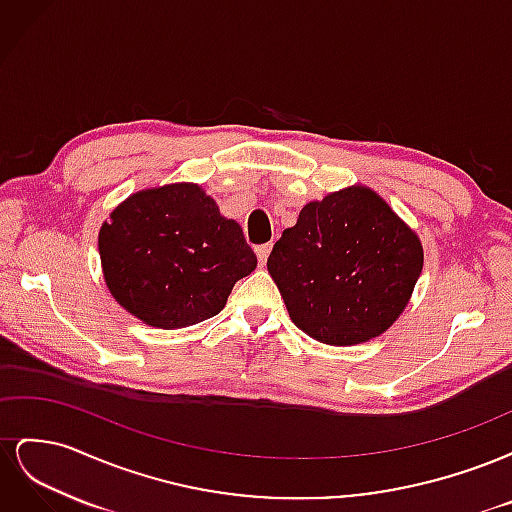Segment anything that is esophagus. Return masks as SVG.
<instances>
[{
    "label": "esophagus",
    "instance_id": "1",
    "mask_svg": "<svg viewBox=\"0 0 512 512\" xmlns=\"http://www.w3.org/2000/svg\"><path fill=\"white\" fill-rule=\"evenodd\" d=\"M269 254H271V243H265V245H258V247H256V256H258L260 265H265Z\"/></svg>",
    "mask_w": 512,
    "mask_h": 512
}]
</instances>
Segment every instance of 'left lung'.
Here are the masks:
<instances>
[{
  "mask_svg": "<svg viewBox=\"0 0 512 512\" xmlns=\"http://www.w3.org/2000/svg\"><path fill=\"white\" fill-rule=\"evenodd\" d=\"M423 258L416 232L378 192L356 183L307 203L273 245L267 269L303 333L352 346L401 316Z\"/></svg>",
  "mask_w": 512,
  "mask_h": 512,
  "instance_id": "1",
  "label": "left lung"
}]
</instances>
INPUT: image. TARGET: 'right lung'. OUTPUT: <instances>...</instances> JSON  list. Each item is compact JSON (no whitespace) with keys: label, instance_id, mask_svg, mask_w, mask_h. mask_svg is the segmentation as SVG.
<instances>
[{"label":"right lung","instance_id":"obj_1","mask_svg":"<svg viewBox=\"0 0 512 512\" xmlns=\"http://www.w3.org/2000/svg\"><path fill=\"white\" fill-rule=\"evenodd\" d=\"M113 299L149 327L183 329L222 312L258 260L235 220L198 183L134 192L100 226Z\"/></svg>","mask_w":512,"mask_h":512}]
</instances>
